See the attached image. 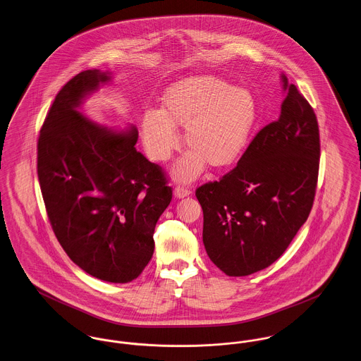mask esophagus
I'll return each instance as SVG.
<instances>
[{
  "mask_svg": "<svg viewBox=\"0 0 361 361\" xmlns=\"http://www.w3.org/2000/svg\"><path fill=\"white\" fill-rule=\"evenodd\" d=\"M191 194H192V191L190 188H187V187H183V185H177L176 190H174V196L178 197V199L190 196Z\"/></svg>",
  "mask_w": 361,
  "mask_h": 361,
  "instance_id": "esophagus-1",
  "label": "esophagus"
}]
</instances>
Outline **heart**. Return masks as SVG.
<instances>
[{"mask_svg": "<svg viewBox=\"0 0 361 361\" xmlns=\"http://www.w3.org/2000/svg\"><path fill=\"white\" fill-rule=\"evenodd\" d=\"M257 119V104L247 89L213 75L185 78L169 87L161 110H148L141 133L151 159L165 162L180 147L176 126L185 128L192 149L177 162L174 174L194 180L204 169L233 165L245 152Z\"/></svg>", "mask_w": 361, "mask_h": 361, "instance_id": "heart-1", "label": "heart"}]
</instances>
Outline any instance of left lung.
<instances>
[{"label":"left lung","instance_id":"left-lung-1","mask_svg":"<svg viewBox=\"0 0 361 361\" xmlns=\"http://www.w3.org/2000/svg\"><path fill=\"white\" fill-rule=\"evenodd\" d=\"M278 121L262 128L238 165L196 190L203 245L228 276L268 268L305 224L316 194L320 139L313 109L281 75Z\"/></svg>","mask_w":361,"mask_h":361}]
</instances>
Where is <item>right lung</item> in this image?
<instances>
[{"label": "right lung", "instance_id": "right-lung-1", "mask_svg": "<svg viewBox=\"0 0 361 361\" xmlns=\"http://www.w3.org/2000/svg\"><path fill=\"white\" fill-rule=\"evenodd\" d=\"M110 73L86 70L56 94L38 137L37 171L59 243L86 274L128 283L154 254L155 225L171 200L162 169L136 149L139 133L78 111Z\"/></svg>", "mask_w": 361, "mask_h": 361}]
</instances>
